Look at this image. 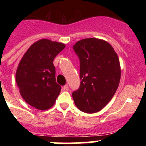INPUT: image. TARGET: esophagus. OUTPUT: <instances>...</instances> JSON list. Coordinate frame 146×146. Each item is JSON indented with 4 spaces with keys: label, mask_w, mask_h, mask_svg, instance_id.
I'll list each match as a JSON object with an SVG mask.
<instances>
[{
    "label": "esophagus",
    "mask_w": 146,
    "mask_h": 146,
    "mask_svg": "<svg viewBox=\"0 0 146 146\" xmlns=\"http://www.w3.org/2000/svg\"><path fill=\"white\" fill-rule=\"evenodd\" d=\"M63 89H64V91H68V90H69V86H68L67 84H66L65 86L63 87Z\"/></svg>",
    "instance_id": "obj_1"
}]
</instances>
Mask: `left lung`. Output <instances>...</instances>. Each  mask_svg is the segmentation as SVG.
<instances>
[{
	"label": "left lung",
	"instance_id": "8db88e82",
	"mask_svg": "<svg viewBox=\"0 0 146 146\" xmlns=\"http://www.w3.org/2000/svg\"><path fill=\"white\" fill-rule=\"evenodd\" d=\"M73 49L80 59L82 80L72 93L75 105L86 113L99 112L118 89L121 79L118 55L108 42L96 38L78 41Z\"/></svg>",
	"mask_w": 146,
	"mask_h": 146
}]
</instances>
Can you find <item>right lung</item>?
Segmentation results:
<instances>
[{
  "instance_id": "1",
  "label": "right lung",
  "mask_w": 146,
  "mask_h": 146,
  "mask_svg": "<svg viewBox=\"0 0 146 146\" xmlns=\"http://www.w3.org/2000/svg\"><path fill=\"white\" fill-rule=\"evenodd\" d=\"M65 44L40 39L24 54L16 72V82L23 99L40 110L55 104L61 87L56 82L53 60Z\"/></svg>"
}]
</instances>
